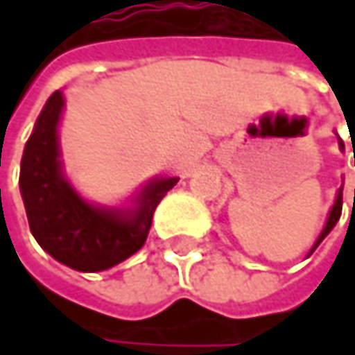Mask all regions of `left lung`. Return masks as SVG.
Masks as SVG:
<instances>
[{
	"mask_svg": "<svg viewBox=\"0 0 355 355\" xmlns=\"http://www.w3.org/2000/svg\"><path fill=\"white\" fill-rule=\"evenodd\" d=\"M337 139H339V150H343L345 146H343L341 137H337ZM354 197H355V191H354ZM341 205H343V184H341V187H339V191H337L335 203H333V207H331V211H329V218H327V222H324V226H322V230H320L319 239L315 241V245H313V248H311V252L319 247L320 243H322V239H324V236H327V234H329V232L335 228V224L339 222V216H341ZM311 252H309V254H311Z\"/></svg>",
	"mask_w": 355,
	"mask_h": 355,
	"instance_id": "8db88e82",
	"label": "left lung"
}]
</instances>
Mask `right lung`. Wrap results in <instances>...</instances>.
<instances>
[{
	"label": "right lung",
	"instance_id": "obj_1",
	"mask_svg": "<svg viewBox=\"0 0 355 355\" xmlns=\"http://www.w3.org/2000/svg\"><path fill=\"white\" fill-rule=\"evenodd\" d=\"M63 108V92L57 90L40 110L24 146L20 193L28 226L36 243L59 263L84 273L105 271L144 247L154 209L178 178H150L125 207L90 203L63 171L59 148Z\"/></svg>",
	"mask_w": 355,
	"mask_h": 355
}]
</instances>
